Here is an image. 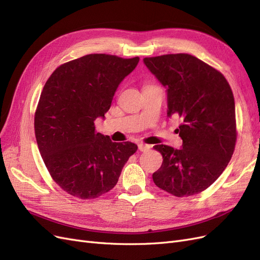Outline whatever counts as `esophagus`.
<instances>
[{"label": "esophagus", "mask_w": 260, "mask_h": 260, "mask_svg": "<svg viewBox=\"0 0 260 260\" xmlns=\"http://www.w3.org/2000/svg\"><path fill=\"white\" fill-rule=\"evenodd\" d=\"M152 146L148 145V144H143V143H140L139 144V149L141 152H147L149 148H151Z\"/></svg>", "instance_id": "esophagus-1"}]
</instances>
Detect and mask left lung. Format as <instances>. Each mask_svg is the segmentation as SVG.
Here are the masks:
<instances>
[{
	"label": "left lung",
	"instance_id": "obj_1",
	"mask_svg": "<svg viewBox=\"0 0 260 260\" xmlns=\"http://www.w3.org/2000/svg\"><path fill=\"white\" fill-rule=\"evenodd\" d=\"M144 64L168 94V116L179 117L182 148L159 144L161 167L154 183L177 198L205 191L233 155L238 131L234 96L224 76L190 54L145 57Z\"/></svg>",
	"mask_w": 260,
	"mask_h": 260
}]
</instances>
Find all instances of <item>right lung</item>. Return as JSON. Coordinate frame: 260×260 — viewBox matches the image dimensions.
<instances>
[{"mask_svg":"<svg viewBox=\"0 0 260 260\" xmlns=\"http://www.w3.org/2000/svg\"><path fill=\"white\" fill-rule=\"evenodd\" d=\"M139 57L89 54L58 66L45 82L35 113L39 151L61 190L81 200L96 199L117 184L138 146L115 143L95 131L119 83Z\"/></svg>","mask_w":260,"mask_h":260,"instance_id":"1","label":"right lung"}]
</instances>
